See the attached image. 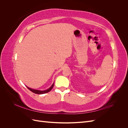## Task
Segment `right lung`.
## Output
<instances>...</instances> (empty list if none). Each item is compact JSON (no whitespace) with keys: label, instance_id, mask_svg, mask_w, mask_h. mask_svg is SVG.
Listing matches in <instances>:
<instances>
[{"label":"right lung","instance_id":"1","mask_svg":"<svg viewBox=\"0 0 128 128\" xmlns=\"http://www.w3.org/2000/svg\"><path fill=\"white\" fill-rule=\"evenodd\" d=\"M54 83H53V84L50 87V88H48V89H47V90H44V91H41V90H34V89L31 88H29V87H28V86H26V87H27V88H28L29 89V90H30L32 92H34V94H46V93H48V92H50V91H51V90H52V88H53V86H54Z\"/></svg>","mask_w":128,"mask_h":128}]
</instances>
